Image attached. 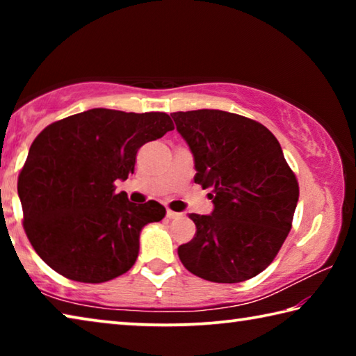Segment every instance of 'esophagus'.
Instances as JSON below:
<instances>
[{
    "label": "esophagus",
    "mask_w": 356,
    "mask_h": 356,
    "mask_svg": "<svg viewBox=\"0 0 356 356\" xmlns=\"http://www.w3.org/2000/svg\"><path fill=\"white\" fill-rule=\"evenodd\" d=\"M166 216H168V218H170V220H180V218H182L184 215H182V213H179V212H172V210L168 209Z\"/></svg>",
    "instance_id": "esophagus-1"
}]
</instances>
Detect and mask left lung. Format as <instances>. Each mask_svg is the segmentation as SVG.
I'll return each instance as SVG.
<instances>
[{"label": "left lung", "mask_w": 356, "mask_h": 356, "mask_svg": "<svg viewBox=\"0 0 356 356\" xmlns=\"http://www.w3.org/2000/svg\"><path fill=\"white\" fill-rule=\"evenodd\" d=\"M195 156V182L210 188L212 215L190 213L196 234L177 254L193 275L242 282L278 254L298 201V182L275 135L261 122L220 110L171 114Z\"/></svg>", "instance_id": "8db88e82"}]
</instances>
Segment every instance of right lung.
Returning a JSON list of instances; mask_svg holds the SVG:
<instances>
[{"mask_svg": "<svg viewBox=\"0 0 356 356\" xmlns=\"http://www.w3.org/2000/svg\"><path fill=\"white\" fill-rule=\"evenodd\" d=\"M174 130L166 113L94 108L56 120L35 136L17 190L23 229L48 267L99 284L134 267L140 232L163 220L156 201L134 204L116 180L134 174L143 144Z\"/></svg>", "mask_w": 356, "mask_h": 356, "instance_id": "1", "label": "right lung"}]
</instances>
